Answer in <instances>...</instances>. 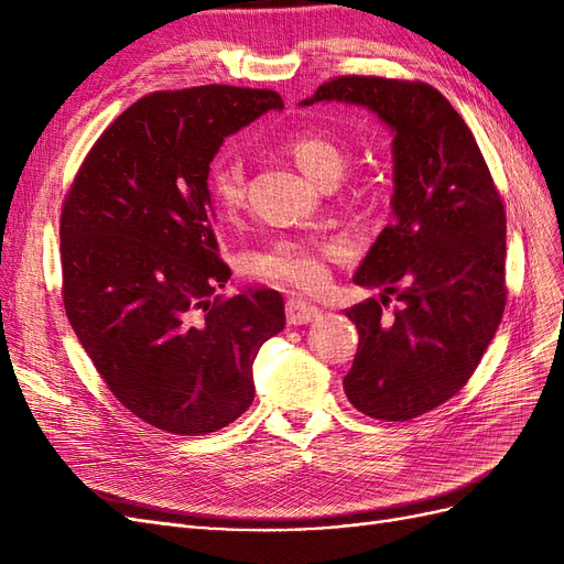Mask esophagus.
Wrapping results in <instances>:
<instances>
[{
	"label": "esophagus",
	"instance_id": "esophagus-1",
	"mask_svg": "<svg viewBox=\"0 0 564 564\" xmlns=\"http://www.w3.org/2000/svg\"><path fill=\"white\" fill-rule=\"evenodd\" d=\"M319 317V308L308 301L289 299L286 301V322L289 324H308Z\"/></svg>",
	"mask_w": 564,
	"mask_h": 564
}]
</instances>
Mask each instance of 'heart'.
I'll return each mask as SVG.
<instances>
[{"instance_id": "heart-1", "label": "heart", "mask_w": 564, "mask_h": 564, "mask_svg": "<svg viewBox=\"0 0 564 564\" xmlns=\"http://www.w3.org/2000/svg\"><path fill=\"white\" fill-rule=\"evenodd\" d=\"M282 150L301 172L322 187H332L344 178L348 169V152L329 133L301 131L289 135ZM209 199L220 216H235L245 207L247 183L242 160L232 155L218 158L207 169ZM329 242L280 240L270 249L253 256V272L272 284H292L299 289H322L329 282L327 261L336 256Z\"/></svg>"}]
</instances>
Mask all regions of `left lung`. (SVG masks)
Here are the masks:
<instances>
[{
  "mask_svg": "<svg viewBox=\"0 0 564 564\" xmlns=\"http://www.w3.org/2000/svg\"><path fill=\"white\" fill-rule=\"evenodd\" d=\"M319 100L362 106L395 133L392 220L355 272L381 289L352 305L360 346L344 390L371 419L409 421L473 377L506 308V212L475 135L431 84L344 75ZM395 293L401 308L384 315Z\"/></svg>",
  "mask_w": 564,
  "mask_h": 564,
  "instance_id": "obj_1",
  "label": "left lung"
}]
</instances>
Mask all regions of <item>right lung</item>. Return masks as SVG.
Returning a JSON list of instances; mask_svg holds the SVG:
<instances>
[{"label": "right lung", "mask_w": 564, "mask_h": 564, "mask_svg": "<svg viewBox=\"0 0 564 564\" xmlns=\"http://www.w3.org/2000/svg\"><path fill=\"white\" fill-rule=\"evenodd\" d=\"M282 98L209 87L135 100L100 133L61 212L63 303L100 379L174 435L226 429L253 402L251 365L284 329L275 289L218 292L207 169L230 133Z\"/></svg>", "instance_id": "1"}]
</instances>
